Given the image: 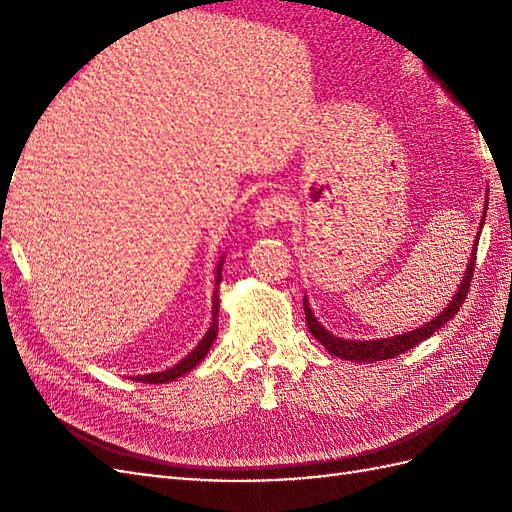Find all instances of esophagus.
<instances>
[{"label":"esophagus","instance_id":"esophagus-1","mask_svg":"<svg viewBox=\"0 0 512 512\" xmlns=\"http://www.w3.org/2000/svg\"><path fill=\"white\" fill-rule=\"evenodd\" d=\"M288 209H290L288 198L284 194H273L269 198H262L256 207L254 222L258 228H271L286 218Z\"/></svg>","mask_w":512,"mask_h":512}]
</instances>
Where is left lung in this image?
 Returning a JSON list of instances; mask_svg holds the SVG:
<instances>
[{"instance_id": "8db88e82", "label": "left lung", "mask_w": 512, "mask_h": 512, "mask_svg": "<svg viewBox=\"0 0 512 512\" xmlns=\"http://www.w3.org/2000/svg\"><path fill=\"white\" fill-rule=\"evenodd\" d=\"M431 74V72H429ZM433 76V74H431ZM440 83V87L446 91V94H451V89H448V85L440 79H436ZM455 102H459V98L451 96ZM489 192V190H487ZM487 200H489V194L485 196V211H483V218H480V226H478V235L474 239V245H472V254H470V260H468V267L466 271H463V277L459 282V288L455 290L451 303H446V307L442 309V312L431 318L429 322H425L423 327H416L414 331H408V333H401V335H393V337H378V339H344V337H337L333 335L329 329H324L322 324L318 322V318L314 316L312 307H309V301H307V294L303 297V305H305V320H307V327H309V333H312L318 342L327 348L333 356H337V359H344V361H354V363H374V361H386V359H393V356L406 352L410 348H414L416 344H421L423 339L431 337L433 333H436L442 324H446L448 320H451L457 312L461 303L466 301L468 297V290H470V282H472V273H474V262H476V247H478V239H480V230H483V224H485V218H487Z\"/></svg>"}]
</instances>
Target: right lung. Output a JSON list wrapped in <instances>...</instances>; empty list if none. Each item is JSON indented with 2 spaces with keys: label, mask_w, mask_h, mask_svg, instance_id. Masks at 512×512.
<instances>
[{
  "label": "right lung",
  "mask_w": 512,
  "mask_h": 512,
  "mask_svg": "<svg viewBox=\"0 0 512 512\" xmlns=\"http://www.w3.org/2000/svg\"><path fill=\"white\" fill-rule=\"evenodd\" d=\"M222 265H224V254L220 256V262L218 267H215V290H213V305H211V327L209 331L205 333V337L200 339L198 346L185 356V359H181L177 365L168 367L164 371H156V374H145V376H134L132 380H138V382H147V384H166V382H173L181 376L188 374V371H192L200 361L205 359L209 348L213 346L215 342V335H218V314H220V297H218V290H220V282H222Z\"/></svg>",
  "instance_id": "obj_1"
}]
</instances>
